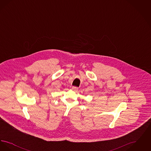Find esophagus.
<instances>
[{"mask_svg": "<svg viewBox=\"0 0 151 151\" xmlns=\"http://www.w3.org/2000/svg\"><path fill=\"white\" fill-rule=\"evenodd\" d=\"M72 89L73 91L76 92V91H78V87H76V86H72Z\"/></svg>", "mask_w": 151, "mask_h": 151, "instance_id": "obj_1", "label": "esophagus"}]
</instances>
